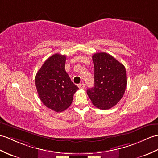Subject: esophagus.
<instances>
[{
  "label": "esophagus",
  "instance_id": "1",
  "mask_svg": "<svg viewBox=\"0 0 158 158\" xmlns=\"http://www.w3.org/2000/svg\"><path fill=\"white\" fill-rule=\"evenodd\" d=\"M85 84L84 83H80L78 85V87L80 88V89H84L85 88Z\"/></svg>",
  "mask_w": 158,
  "mask_h": 158
}]
</instances>
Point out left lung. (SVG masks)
I'll return each instance as SVG.
<instances>
[{
	"label": "left lung",
	"instance_id": "obj_1",
	"mask_svg": "<svg viewBox=\"0 0 158 158\" xmlns=\"http://www.w3.org/2000/svg\"><path fill=\"white\" fill-rule=\"evenodd\" d=\"M94 64V87L87 94L92 104L99 109L108 110L121 100L127 87L124 66L106 52L92 56Z\"/></svg>",
	"mask_w": 158,
	"mask_h": 158
}]
</instances>
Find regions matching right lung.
<instances>
[{
	"label": "right lung",
	"mask_w": 158,
	"mask_h": 158,
	"mask_svg": "<svg viewBox=\"0 0 158 158\" xmlns=\"http://www.w3.org/2000/svg\"><path fill=\"white\" fill-rule=\"evenodd\" d=\"M66 56L55 54L44 62L35 75L38 96L46 107L55 112L65 110L71 106L79 89L65 71Z\"/></svg>",
	"instance_id": "add662e5"
}]
</instances>
